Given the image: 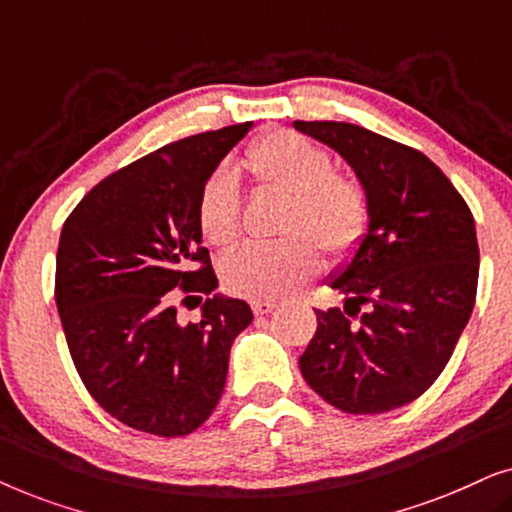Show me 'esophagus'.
Segmentation results:
<instances>
[{
    "label": "esophagus",
    "mask_w": 512,
    "mask_h": 512,
    "mask_svg": "<svg viewBox=\"0 0 512 512\" xmlns=\"http://www.w3.org/2000/svg\"><path fill=\"white\" fill-rule=\"evenodd\" d=\"M277 303L275 300H254L251 303V310H254L256 317H263V314H270L272 310H275Z\"/></svg>",
    "instance_id": "esophagus-1"
}]
</instances>
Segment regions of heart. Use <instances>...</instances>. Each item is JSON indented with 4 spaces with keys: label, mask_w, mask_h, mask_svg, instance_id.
Here are the masks:
<instances>
[{
    "label": "heart",
    "mask_w": 512,
    "mask_h": 512,
    "mask_svg": "<svg viewBox=\"0 0 512 512\" xmlns=\"http://www.w3.org/2000/svg\"><path fill=\"white\" fill-rule=\"evenodd\" d=\"M244 167L256 184L291 193L282 230L293 235L244 244L223 258L228 291L254 300L286 298L321 270L317 243L338 261L359 251L370 226L368 193L354 174L335 170L326 149L293 130H275L247 146ZM198 226L219 249L242 235V188L228 167L214 170L202 184Z\"/></svg>",
    "instance_id": "obj_1"
}]
</instances>
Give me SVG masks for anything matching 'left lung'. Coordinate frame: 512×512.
<instances>
[{
    "label": "left lung",
    "mask_w": 512,
    "mask_h": 512,
    "mask_svg": "<svg viewBox=\"0 0 512 512\" xmlns=\"http://www.w3.org/2000/svg\"><path fill=\"white\" fill-rule=\"evenodd\" d=\"M354 167L370 226L331 286L345 310H314L305 382L347 415H380L424 394L457 347L478 291L473 214L422 151L361 125L296 121Z\"/></svg>",
    "instance_id": "1"
}]
</instances>
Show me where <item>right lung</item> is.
Instances as JSON below:
<instances>
[{
    "mask_svg": "<svg viewBox=\"0 0 512 512\" xmlns=\"http://www.w3.org/2000/svg\"><path fill=\"white\" fill-rule=\"evenodd\" d=\"M251 123L172 142L121 167L67 216L55 305L88 394L111 417L160 438L188 436L219 403L230 345L254 314L207 298L198 324L172 303L216 289L198 226V193Z\"/></svg>",
    "mask_w": 512,
    "mask_h": 512,
    "instance_id": "right-lung-1",
    "label": "right lung"
}]
</instances>
